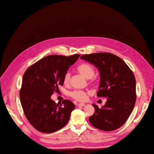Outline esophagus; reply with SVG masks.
I'll return each mask as SVG.
<instances>
[{
  "mask_svg": "<svg viewBox=\"0 0 154 154\" xmlns=\"http://www.w3.org/2000/svg\"><path fill=\"white\" fill-rule=\"evenodd\" d=\"M85 105V104L83 103H81L78 104V106H84Z\"/></svg>",
  "mask_w": 154,
  "mask_h": 154,
  "instance_id": "esophagus-1",
  "label": "esophagus"
}]
</instances>
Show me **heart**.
<instances>
[{
	"label": "heart",
	"mask_w": 154,
	"mask_h": 154,
	"mask_svg": "<svg viewBox=\"0 0 154 154\" xmlns=\"http://www.w3.org/2000/svg\"><path fill=\"white\" fill-rule=\"evenodd\" d=\"M77 71L79 72L81 75H83L85 78H86V79H91V83H96L98 81V79L97 78L94 77V69L91 64L87 63H81L77 65ZM70 79L71 73L69 71H67L65 73L63 76V83L65 85L69 84ZM89 94L90 93H87L85 91H83L74 90L73 91H71L69 93V95L75 100L79 101H84L86 100L87 95Z\"/></svg>",
	"instance_id": "obj_1"
}]
</instances>
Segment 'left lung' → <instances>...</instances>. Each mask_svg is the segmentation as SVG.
<instances>
[{"label":"left lung","instance_id":"8db88e82","mask_svg":"<svg viewBox=\"0 0 154 154\" xmlns=\"http://www.w3.org/2000/svg\"><path fill=\"white\" fill-rule=\"evenodd\" d=\"M81 59L98 68L100 81L97 95L107 97L102 109L93 104L95 110L89 117L90 123L103 131L119 128L126 122L135 105L136 79L132 71L122 59L110 53L85 54Z\"/></svg>","mask_w":154,"mask_h":154}]
</instances>
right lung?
Here are the masks:
<instances>
[{
    "label": "right lung",
    "mask_w": 154,
    "mask_h": 154,
    "mask_svg": "<svg viewBox=\"0 0 154 154\" xmlns=\"http://www.w3.org/2000/svg\"><path fill=\"white\" fill-rule=\"evenodd\" d=\"M79 54L50 55L29 67L23 75L20 99L32 126L44 133H51L66 125L75 109L69 100L55 103L51 95L63 85V76Z\"/></svg>",
    "instance_id": "right-lung-1"
}]
</instances>
